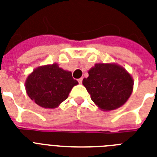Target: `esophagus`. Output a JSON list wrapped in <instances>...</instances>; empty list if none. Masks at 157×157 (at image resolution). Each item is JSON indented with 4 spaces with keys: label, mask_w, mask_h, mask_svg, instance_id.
<instances>
[{
    "label": "esophagus",
    "mask_w": 157,
    "mask_h": 157,
    "mask_svg": "<svg viewBox=\"0 0 157 157\" xmlns=\"http://www.w3.org/2000/svg\"><path fill=\"white\" fill-rule=\"evenodd\" d=\"M82 81H83V79H82V78L78 79V82H79V83H80V84L82 83Z\"/></svg>",
    "instance_id": "esophagus-1"
}]
</instances>
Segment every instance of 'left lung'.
Wrapping results in <instances>:
<instances>
[{
  "instance_id": "obj_1",
  "label": "left lung",
  "mask_w": 157,
  "mask_h": 157,
  "mask_svg": "<svg viewBox=\"0 0 157 157\" xmlns=\"http://www.w3.org/2000/svg\"><path fill=\"white\" fill-rule=\"evenodd\" d=\"M82 84L100 109L111 111L124 105L131 95L134 81L130 74L116 63H96Z\"/></svg>"
}]
</instances>
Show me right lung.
I'll return each mask as SVG.
<instances>
[{
  "instance_id": "add662e5",
  "label": "right lung",
  "mask_w": 157,
  "mask_h": 157,
  "mask_svg": "<svg viewBox=\"0 0 157 157\" xmlns=\"http://www.w3.org/2000/svg\"><path fill=\"white\" fill-rule=\"evenodd\" d=\"M77 84L71 71L54 63L36 68L26 80L25 88L29 98L36 104L45 108H55L67 98Z\"/></svg>"
}]
</instances>
